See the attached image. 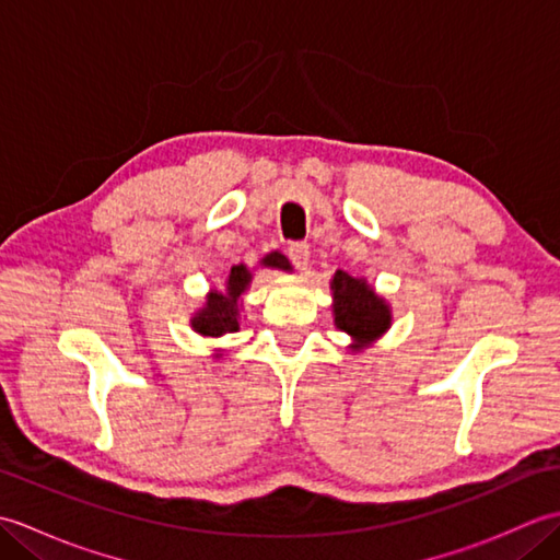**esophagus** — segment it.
Here are the masks:
<instances>
[{
    "mask_svg": "<svg viewBox=\"0 0 560 560\" xmlns=\"http://www.w3.org/2000/svg\"><path fill=\"white\" fill-rule=\"evenodd\" d=\"M289 259L293 261L295 269L305 271L307 265H311V247H307V243H291L289 245Z\"/></svg>",
    "mask_w": 560,
    "mask_h": 560,
    "instance_id": "34e87169",
    "label": "esophagus"
}]
</instances>
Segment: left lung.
Returning a JSON list of instances; mask_svg holds the SVG:
<instances>
[{
  "label": "left lung",
  "instance_id": "left-lung-1",
  "mask_svg": "<svg viewBox=\"0 0 560 560\" xmlns=\"http://www.w3.org/2000/svg\"><path fill=\"white\" fill-rule=\"evenodd\" d=\"M331 295H335V305H331L335 325L353 339L351 351H361L389 329V305L368 287L365 279L339 269L331 279Z\"/></svg>",
  "mask_w": 560,
  "mask_h": 560
}]
</instances>
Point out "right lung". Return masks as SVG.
<instances>
[{
    "label": "right lung",
    "mask_w": 560,
    "mask_h": 560,
    "mask_svg": "<svg viewBox=\"0 0 560 560\" xmlns=\"http://www.w3.org/2000/svg\"><path fill=\"white\" fill-rule=\"evenodd\" d=\"M259 265L269 269H289V259L281 253H269ZM249 281H253V273L245 265L231 267L229 279H225V291H211L205 307H199L195 317L189 319L197 335L217 339L241 329V295L249 287ZM219 355L221 353H217V359Z\"/></svg>",
    "instance_id": "add662e5"
}]
</instances>
